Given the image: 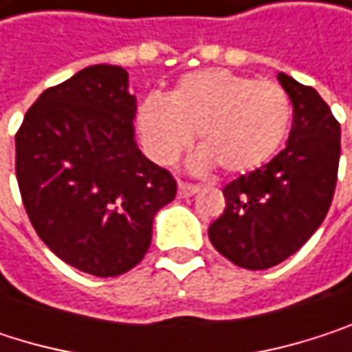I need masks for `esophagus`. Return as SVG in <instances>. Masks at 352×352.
<instances>
[{
    "mask_svg": "<svg viewBox=\"0 0 352 352\" xmlns=\"http://www.w3.org/2000/svg\"><path fill=\"white\" fill-rule=\"evenodd\" d=\"M196 192H200V186H198V184H186V182H179V186H177V194H179V198H190V196H194Z\"/></svg>",
    "mask_w": 352,
    "mask_h": 352,
    "instance_id": "34e87169",
    "label": "esophagus"
}]
</instances>
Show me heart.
<instances>
[{"label":"heart","mask_w":352,"mask_h":352,"mask_svg":"<svg viewBox=\"0 0 352 352\" xmlns=\"http://www.w3.org/2000/svg\"><path fill=\"white\" fill-rule=\"evenodd\" d=\"M291 115L283 86L217 67L184 76L166 98L148 96L138 111V131L158 164H173L198 133L202 158L239 175L276 154Z\"/></svg>","instance_id":"b5f03b06"}]
</instances>
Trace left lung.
Masks as SVG:
<instances>
[{"label":"left lung","mask_w":352,"mask_h":352,"mask_svg":"<svg viewBox=\"0 0 352 352\" xmlns=\"http://www.w3.org/2000/svg\"><path fill=\"white\" fill-rule=\"evenodd\" d=\"M293 104L287 146L223 188L208 237L235 266L266 270L293 256L326 219L338 179L340 123L316 88L278 74Z\"/></svg>","instance_id":"obj_1"}]
</instances>
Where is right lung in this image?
<instances>
[{
    "mask_svg": "<svg viewBox=\"0 0 352 352\" xmlns=\"http://www.w3.org/2000/svg\"><path fill=\"white\" fill-rule=\"evenodd\" d=\"M127 72L90 65L47 88L16 131V177L43 243L92 276L142 262L154 214L175 200L173 175L133 142Z\"/></svg>",
    "mask_w": 352,
    "mask_h": 352,
    "instance_id": "add662e5",
    "label": "right lung"
}]
</instances>
